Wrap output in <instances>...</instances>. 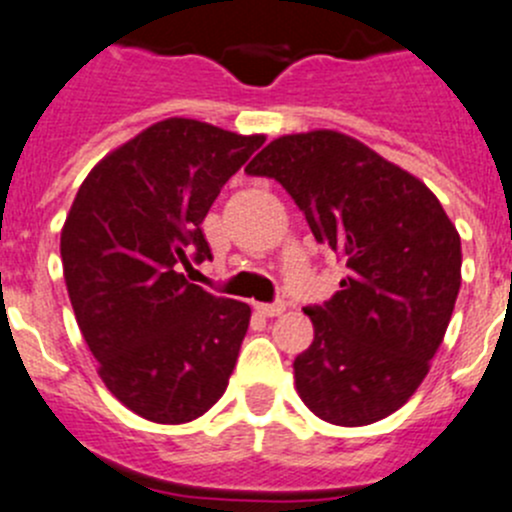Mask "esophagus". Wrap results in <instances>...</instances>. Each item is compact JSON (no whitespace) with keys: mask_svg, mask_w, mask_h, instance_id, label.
<instances>
[{"mask_svg":"<svg viewBox=\"0 0 512 512\" xmlns=\"http://www.w3.org/2000/svg\"><path fill=\"white\" fill-rule=\"evenodd\" d=\"M255 310L265 317H277L287 310V305L285 302H260V305H255Z\"/></svg>","mask_w":512,"mask_h":512,"instance_id":"34e87169","label":"esophagus"}]
</instances>
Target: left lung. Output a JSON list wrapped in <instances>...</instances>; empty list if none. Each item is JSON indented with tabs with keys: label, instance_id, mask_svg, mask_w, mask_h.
Returning <instances> with one entry per match:
<instances>
[{
	"label": "left lung",
	"instance_id": "obj_1",
	"mask_svg": "<svg viewBox=\"0 0 512 512\" xmlns=\"http://www.w3.org/2000/svg\"><path fill=\"white\" fill-rule=\"evenodd\" d=\"M247 175L272 177L350 275L305 307L315 340L295 357L302 403L332 425L403 408L430 370L460 290V235L438 197L355 137L312 130L272 140Z\"/></svg>",
	"mask_w": 512,
	"mask_h": 512
}]
</instances>
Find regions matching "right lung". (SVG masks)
<instances>
[{"instance_id": "add662e5", "label": "right lung", "mask_w": 512, "mask_h": 512, "mask_svg": "<svg viewBox=\"0 0 512 512\" xmlns=\"http://www.w3.org/2000/svg\"><path fill=\"white\" fill-rule=\"evenodd\" d=\"M265 142L170 117L94 165L62 227L74 317L109 393L140 418L180 425L227 390L250 305L187 282L210 260L202 220Z\"/></svg>"}]
</instances>
